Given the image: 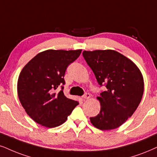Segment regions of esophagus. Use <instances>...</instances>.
<instances>
[{
	"instance_id": "esophagus-1",
	"label": "esophagus",
	"mask_w": 157,
	"mask_h": 157,
	"mask_svg": "<svg viewBox=\"0 0 157 157\" xmlns=\"http://www.w3.org/2000/svg\"><path fill=\"white\" fill-rule=\"evenodd\" d=\"M82 98L83 100H85V99H88L90 98V95L89 94V93H85L84 96H82Z\"/></svg>"
}]
</instances>
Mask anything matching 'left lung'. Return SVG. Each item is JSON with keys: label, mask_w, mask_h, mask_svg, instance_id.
<instances>
[{"label": "left lung", "mask_w": 157, "mask_h": 157, "mask_svg": "<svg viewBox=\"0 0 157 157\" xmlns=\"http://www.w3.org/2000/svg\"><path fill=\"white\" fill-rule=\"evenodd\" d=\"M82 55L98 84L106 88L97 97L101 110L90 122L101 130L117 128L140 104L144 90L142 73L133 61L116 51H84Z\"/></svg>", "instance_id": "8db88e82"}]
</instances>
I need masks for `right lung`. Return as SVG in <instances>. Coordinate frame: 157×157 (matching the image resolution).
Instances as JSON below:
<instances>
[{"label":"right lung","instance_id":"add662e5","mask_svg":"<svg viewBox=\"0 0 157 157\" xmlns=\"http://www.w3.org/2000/svg\"><path fill=\"white\" fill-rule=\"evenodd\" d=\"M82 50L49 49L39 53L24 67L17 82L21 106L30 117L42 126L56 128L66 122L77 101L67 98L61 90L67 67L76 60Z\"/></svg>","mask_w":157,"mask_h":157}]
</instances>
